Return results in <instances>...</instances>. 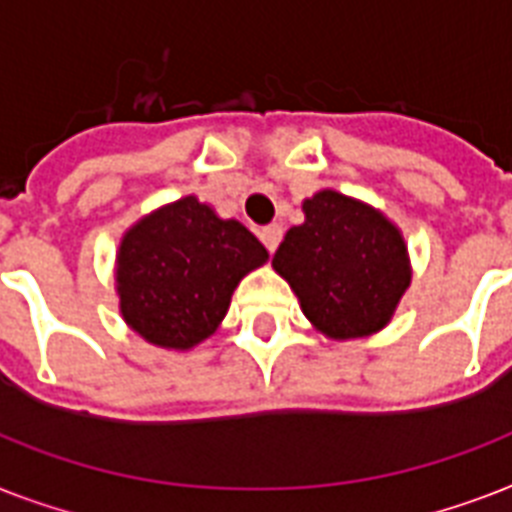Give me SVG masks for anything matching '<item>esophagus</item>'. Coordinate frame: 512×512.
Instances as JSON below:
<instances>
[{"mask_svg": "<svg viewBox=\"0 0 512 512\" xmlns=\"http://www.w3.org/2000/svg\"><path fill=\"white\" fill-rule=\"evenodd\" d=\"M281 236H284V231H281V225H276V223L265 225L263 231H260V241H263L268 252H276V249H279Z\"/></svg>", "mask_w": 512, "mask_h": 512, "instance_id": "1", "label": "esophagus"}]
</instances>
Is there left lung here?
I'll return each mask as SVG.
<instances>
[{"instance_id":"left-lung-1","label":"left lung","mask_w":512,"mask_h":512,"mask_svg":"<svg viewBox=\"0 0 512 512\" xmlns=\"http://www.w3.org/2000/svg\"><path fill=\"white\" fill-rule=\"evenodd\" d=\"M303 209L305 223L289 228L273 268L305 316L335 340L385 327L412 279L396 225L337 191L316 193Z\"/></svg>"}]
</instances>
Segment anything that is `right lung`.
<instances>
[{"instance_id":"add662e5","label":"right lung","mask_w":512,"mask_h":512,"mask_svg":"<svg viewBox=\"0 0 512 512\" xmlns=\"http://www.w3.org/2000/svg\"><path fill=\"white\" fill-rule=\"evenodd\" d=\"M268 252L236 220L185 196L127 231L116 257L122 316L162 348H193L223 321L236 284Z\"/></svg>"}]
</instances>
